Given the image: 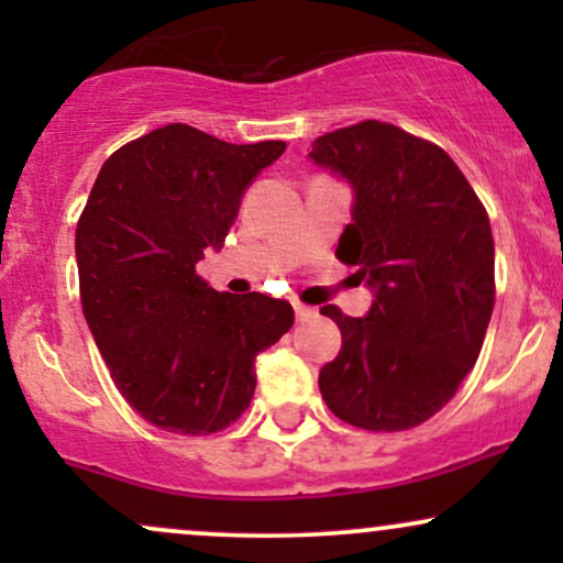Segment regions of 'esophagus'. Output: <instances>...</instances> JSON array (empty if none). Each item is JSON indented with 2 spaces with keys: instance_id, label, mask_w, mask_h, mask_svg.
Segmentation results:
<instances>
[{
  "instance_id": "1",
  "label": "esophagus",
  "mask_w": 563,
  "mask_h": 563,
  "mask_svg": "<svg viewBox=\"0 0 563 563\" xmlns=\"http://www.w3.org/2000/svg\"><path fill=\"white\" fill-rule=\"evenodd\" d=\"M294 309H296V320H299V322H307V320H312V318H314V309H312V307H307V303L296 301V303H294Z\"/></svg>"
}]
</instances>
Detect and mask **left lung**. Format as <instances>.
<instances>
[{
    "label": "left lung",
    "mask_w": 563,
    "mask_h": 563,
    "mask_svg": "<svg viewBox=\"0 0 563 563\" xmlns=\"http://www.w3.org/2000/svg\"><path fill=\"white\" fill-rule=\"evenodd\" d=\"M309 158L352 185L335 256L376 294L365 318L320 309L341 328L322 399L357 429L421 426L455 397L493 318L487 209L442 147L384 121L322 134Z\"/></svg>",
    "instance_id": "1"
}]
</instances>
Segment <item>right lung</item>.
<instances>
[{
  "label": "right lung",
  "mask_w": 563,
  "mask_h": 563,
  "mask_svg": "<svg viewBox=\"0 0 563 563\" xmlns=\"http://www.w3.org/2000/svg\"><path fill=\"white\" fill-rule=\"evenodd\" d=\"M283 151L280 140L232 145L169 124L97 174L76 224L81 309L115 389L158 429L206 437L235 423L254 397L256 354L294 325L288 301L219 294L196 273Z\"/></svg>",
  "instance_id": "1"
}]
</instances>
